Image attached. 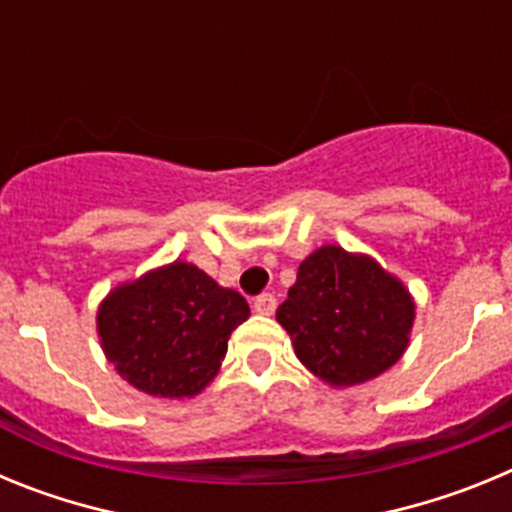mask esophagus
Instances as JSON below:
<instances>
[{
  "label": "esophagus",
  "instance_id": "esophagus-1",
  "mask_svg": "<svg viewBox=\"0 0 512 512\" xmlns=\"http://www.w3.org/2000/svg\"><path fill=\"white\" fill-rule=\"evenodd\" d=\"M274 310H277V297L269 295V292L253 300V312H259V315H274Z\"/></svg>",
  "mask_w": 512,
  "mask_h": 512
}]
</instances>
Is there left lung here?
Returning <instances> with one entry per match:
<instances>
[{
	"label": "left lung",
	"instance_id": "1",
	"mask_svg": "<svg viewBox=\"0 0 512 512\" xmlns=\"http://www.w3.org/2000/svg\"><path fill=\"white\" fill-rule=\"evenodd\" d=\"M413 318L408 289L372 259L338 246L302 261L277 310L297 359L338 387L387 372L408 346Z\"/></svg>",
	"mask_w": 512,
	"mask_h": 512
}]
</instances>
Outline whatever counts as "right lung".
I'll return each mask as SVG.
<instances>
[{
  "instance_id": "1",
  "label": "right lung",
  "mask_w": 512,
  "mask_h": 512,
  "mask_svg": "<svg viewBox=\"0 0 512 512\" xmlns=\"http://www.w3.org/2000/svg\"><path fill=\"white\" fill-rule=\"evenodd\" d=\"M251 315L233 289L174 261L102 302L97 328L107 359L140 392L192 397L210 382L228 338Z\"/></svg>"
}]
</instances>
